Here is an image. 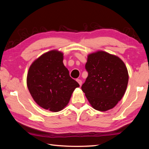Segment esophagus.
<instances>
[{"label":"esophagus","instance_id":"1","mask_svg":"<svg viewBox=\"0 0 149 149\" xmlns=\"http://www.w3.org/2000/svg\"><path fill=\"white\" fill-rule=\"evenodd\" d=\"M77 81L78 82V83L79 84L80 86H81V85H82V81L81 79H77Z\"/></svg>","mask_w":149,"mask_h":149}]
</instances>
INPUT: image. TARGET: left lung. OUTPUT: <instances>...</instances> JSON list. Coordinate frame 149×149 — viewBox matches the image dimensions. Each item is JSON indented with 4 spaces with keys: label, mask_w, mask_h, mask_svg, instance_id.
I'll use <instances>...</instances> for the list:
<instances>
[{
    "label": "left lung",
    "mask_w": 149,
    "mask_h": 149,
    "mask_svg": "<svg viewBox=\"0 0 149 149\" xmlns=\"http://www.w3.org/2000/svg\"><path fill=\"white\" fill-rule=\"evenodd\" d=\"M88 77L81 89L93 108L106 111L122 99L127 86V69L118 57L98 51L88 56Z\"/></svg>",
    "instance_id": "8db88e82"
}]
</instances>
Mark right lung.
<instances>
[{
  "label": "right lung",
  "mask_w": 149,
  "mask_h": 149,
  "mask_svg": "<svg viewBox=\"0 0 149 149\" xmlns=\"http://www.w3.org/2000/svg\"><path fill=\"white\" fill-rule=\"evenodd\" d=\"M63 54L51 50L31 65L27 84L34 101L43 109L58 112L67 105L73 91L79 86L63 65Z\"/></svg>",
  "instance_id": "add662e5"
}]
</instances>
